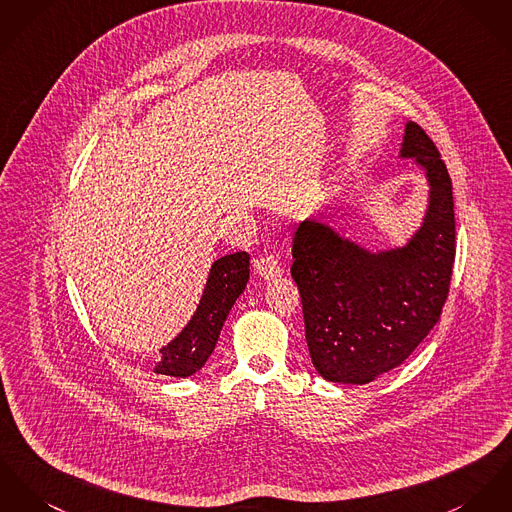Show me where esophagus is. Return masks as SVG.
<instances>
[{
  "mask_svg": "<svg viewBox=\"0 0 512 512\" xmlns=\"http://www.w3.org/2000/svg\"><path fill=\"white\" fill-rule=\"evenodd\" d=\"M255 271L263 276L265 280H273L276 276L282 275V267L275 255H261L255 259Z\"/></svg>",
  "mask_w": 512,
  "mask_h": 512,
  "instance_id": "obj_1",
  "label": "esophagus"
}]
</instances>
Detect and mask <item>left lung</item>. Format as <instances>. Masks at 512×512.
I'll return each instance as SVG.
<instances>
[{"mask_svg": "<svg viewBox=\"0 0 512 512\" xmlns=\"http://www.w3.org/2000/svg\"><path fill=\"white\" fill-rule=\"evenodd\" d=\"M401 158H415L429 181L421 228L403 245L368 251L308 218L292 241L306 341L329 382L368 384L397 368L431 333L448 296L456 257L452 181L433 140L405 124Z\"/></svg>", "mask_w": 512, "mask_h": 512, "instance_id": "8db88e82", "label": "left lung"}]
</instances>
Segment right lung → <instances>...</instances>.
<instances>
[{"instance_id": "right-lung-1", "label": "right lung", "mask_w": 512, "mask_h": 512, "mask_svg": "<svg viewBox=\"0 0 512 512\" xmlns=\"http://www.w3.org/2000/svg\"><path fill=\"white\" fill-rule=\"evenodd\" d=\"M249 280V255L237 251L212 263L197 312L183 331L159 349L156 374L187 378L198 372L214 351L224 321Z\"/></svg>"}]
</instances>
